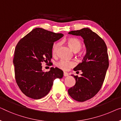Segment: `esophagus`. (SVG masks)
<instances>
[{
	"label": "esophagus",
	"mask_w": 121,
	"mask_h": 121,
	"mask_svg": "<svg viewBox=\"0 0 121 121\" xmlns=\"http://www.w3.org/2000/svg\"><path fill=\"white\" fill-rule=\"evenodd\" d=\"M64 77H68V73L67 72H64Z\"/></svg>",
	"instance_id": "obj_1"
}]
</instances>
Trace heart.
<instances>
[{
	"mask_svg": "<svg viewBox=\"0 0 121 121\" xmlns=\"http://www.w3.org/2000/svg\"><path fill=\"white\" fill-rule=\"evenodd\" d=\"M67 43L71 49L74 52L77 53L81 49L82 47V42L77 38L71 37L67 39ZM59 43H54L52 47V53L53 55L56 54L57 50L59 47ZM56 66L60 68V69L64 71H67L74 66V62L71 61H68L66 60H61L56 63Z\"/></svg>",
	"mask_w": 121,
	"mask_h": 121,
	"instance_id": "obj_1",
	"label": "heart"
}]
</instances>
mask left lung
Instances as JSON below:
<instances>
[{"label": "left lung", "instance_id": "1", "mask_svg": "<svg viewBox=\"0 0 121 121\" xmlns=\"http://www.w3.org/2000/svg\"><path fill=\"white\" fill-rule=\"evenodd\" d=\"M68 34L82 37L86 47L82 62L73 69L82 73L80 77L72 75L76 82L68 90L72 98L82 102L94 97L102 87L109 67L107 47L103 39L89 28L71 31Z\"/></svg>", "mask_w": 121, "mask_h": 121}]
</instances>
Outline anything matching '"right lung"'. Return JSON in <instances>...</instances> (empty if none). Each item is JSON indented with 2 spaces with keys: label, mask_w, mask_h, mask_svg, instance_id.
<instances>
[{
  "label": "right lung",
  "mask_w": 121,
  "mask_h": 121,
  "mask_svg": "<svg viewBox=\"0 0 121 121\" xmlns=\"http://www.w3.org/2000/svg\"><path fill=\"white\" fill-rule=\"evenodd\" d=\"M63 36L37 28L18 43L13 60L15 78L19 89L27 97L42 98L49 93L54 80L63 77L64 72L57 67H51L49 72L42 69L43 62L51 61L54 42Z\"/></svg>",
  "instance_id": "1"
}]
</instances>
